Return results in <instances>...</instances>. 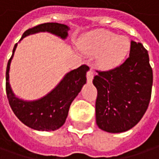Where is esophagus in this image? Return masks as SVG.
<instances>
[{
	"label": "esophagus",
	"instance_id": "34e87169",
	"mask_svg": "<svg viewBox=\"0 0 159 159\" xmlns=\"http://www.w3.org/2000/svg\"><path fill=\"white\" fill-rule=\"evenodd\" d=\"M86 78H87V82L88 83H91L93 79H94V71L92 69H90L88 72H87V75H86Z\"/></svg>",
	"mask_w": 159,
	"mask_h": 159
}]
</instances>
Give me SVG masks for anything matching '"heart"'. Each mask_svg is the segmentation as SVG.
<instances>
[{
	"label": "heart",
	"instance_id": "heart-1",
	"mask_svg": "<svg viewBox=\"0 0 159 159\" xmlns=\"http://www.w3.org/2000/svg\"><path fill=\"white\" fill-rule=\"evenodd\" d=\"M79 44L80 48L85 53L97 54V65L105 70L118 67L130 50V41L127 37L117 35L104 29L84 34Z\"/></svg>",
	"mask_w": 159,
	"mask_h": 159
}]
</instances>
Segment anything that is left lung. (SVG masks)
I'll list each match as a JSON object with an SVG mask.
<instances>
[{
    "label": "left lung",
    "instance_id": "left-lung-1",
    "mask_svg": "<svg viewBox=\"0 0 159 159\" xmlns=\"http://www.w3.org/2000/svg\"><path fill=\"white\" fill-rule=\"evenodd\" d=\"M93 84L97 89L95 118L98 127L122 133L141 120L149 105L153 72L148 51L131 41L129 57L119 67L98 72Z\"/></svg>",
    "mask_w": 159,
    "mask_h": 159
}]
</instances>
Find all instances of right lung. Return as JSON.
Segmentation results:
<instances>
[{
    "label": "right lung",
    "instance_id": "add662e5",
    "mask_svg": "<svg viewBox=\"0 0 159 159\" xmlns=\"http://www.w3.org/2000/svg\"><path fill=\"white\" fill-rule=\"evenodd\" d=\"M69 30V26L58 22L43 23L25 31L20 42L24 37L38 33H49L65 40ZM17 44L13 47L6 69V93L11 110L21 122L34 130L47 132L57 130L65 123L72 102L85 84L89 67L84 65L68 72L57 85L43 97L35 100H24L16 96L10 84L11 63Z\"/></svg>",
    "mask_w": 159,
    "mask_h": 159
}]
</instances>
